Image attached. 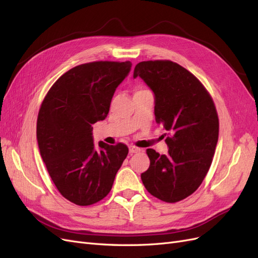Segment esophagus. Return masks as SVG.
<instances>
[{
    "instance_id": "34e87169",
    "label": "esophagus",
    "mask_w": 258,
    "mask_h": 258,
    "mask_svg": "<svg viewBox=\"0 0 258 258\" xmlns=\"http://www.w3.org/2000/svg\"><path fill=\"white\" fill-rule=\"evenodd\" d=\"M140 151H141V150H140V148L139 147H137V146H129V153L130 154H136V153H139Z\"/></svg>"
}]
</instances>
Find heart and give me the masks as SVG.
<instances>
[{
	"label": "heart",
	"instance_id": "obj_1",
	"mask_svg": "<svg viewBox=\"0 0 258 258\" xmlns=\"http://www.w3.org/2000/svg\"><path fill=\"white\" fill-rule=\"evenodd\" d=\"M139 91H142V90H139Z\"/></svg>",
	"mask_w": 258,
	"mask_h": 258
}]
</instances>
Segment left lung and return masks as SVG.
Segmentation results:
<instances>
[{
  "label": "left lung",
  "instance_id": "1",
  "mask_svg": "<svg viewBox=\"0 0 258 258\" xmlns=\"http://www.w3.org/2000/svg\"><path fill=\"white\" fill-rule=\"evenodd\" d=\"M155 95V119L168 134V155L153 148L150 168L141 174L145 188L169 204L197 190L211 167L218 140L213 99L189 71L170 60L142 61L135 68Z\"/></svg>",
  "mask_w": 258,
  "mask_h": 258
}]
</instances>
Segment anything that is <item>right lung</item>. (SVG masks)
<instances>
[{"mask_svg":"<svg viewBox=\"0 0 258 258\" xmlns=\"http://www.w3.org/2000/svg\"><path fill=\"white\" fill-rule=\"evenodd\" d=\"M131 62L95 61L69 70L45 96L36 122L40 153L59 192L77 206H90L111 191L128 155L123 143L92 139V124L103 120Z\"/></svg>","mask_w":258,"mask_h":258,"instance_id":"obj_1","label":"right lung"}]
</instances>
